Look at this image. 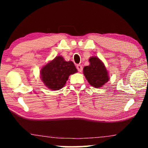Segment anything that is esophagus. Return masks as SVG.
<instances>
[{"label":"esophagus","instance_id":"esophagus-1","mask_svg":"<svg viewBox=\"0 0 148 148\" xmlns=\"http://www.w3.org/2000/svg\"><path fill=\"white\" fill-rule=\"evenodd\" d=\"M77 69L79 72H82V69H83L82 66L80 65V64H77Z\"/></svg>","mask_w":148,"mask_h":148}]
</instances>
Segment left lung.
I'll list each match as a JSON object with an SVG mask.
<instances>
[{"mask_svg":"<svg viewBox=\"0 0 148 148\" xmlns=\"http://www.w3.org/2000/svg\"><path fill=\"white\" fill-rule=\"evenodd\" d=\"M90 65L84 66V75L91 86L98 88L108 82L109 76L104 64L96 56L89 59Z\"/></svg>","mask_w":148,"mask_h":148,"instance_id":"left-lung-1","label":"left lung"}]
</instances>
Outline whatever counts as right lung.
Wrapping results in <instances>:
<instances>
[{
    "instance_id": "1",
    "label": "right lung",
    "mask_w": 148,
    "mask_h": 148,
    "mask_svg": "<svg viewBox=\"0 0 148 148\" xmlns=\"http://www.w3.org/2000/svg\"><path fill=\"white\" fill-rule=\"evenodd\" d=\"M77 72L72 61H65L61 56H58L48 62L40 70V78L44 84L52 90L63 88L70 75Z\"/></svg>"
}]
</instances>
